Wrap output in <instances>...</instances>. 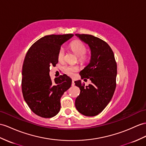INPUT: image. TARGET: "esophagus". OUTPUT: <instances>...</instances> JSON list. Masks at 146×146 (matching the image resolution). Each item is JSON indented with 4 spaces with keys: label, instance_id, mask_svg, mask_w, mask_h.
I'll list each match as a JSON object with an SVG mask.
<instances>
[{
    "label": "esophagus",
    "instance_id": "esophagus-1",
    "mask_svg": "<svg viewBox=\"0 0 146 146\" xmlns=\"http://www.w3.org/2000/svg\"><path fill=\"white\" fill-rule=\"evenodd\" d=\"M74 85H75V83H74V80H72V86H74Z\"/></svg>",
    "mask_w": 146,
    "mask_h": 146
}]
</instances>
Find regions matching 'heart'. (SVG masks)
<instances>
[{
    "label": "heart",
    "mask_w": 146,
    "mask_h": 146,
    "mask_svg": "<svg viewBox=\"0 0 146 146\" xmlns=\"http://www.w3.org/2000/svg\"><path fill=\"white\" fill-rule=\"evenodd\" d=\"M70 48L77 56H79V60L81 62H85L87 61L88 56L85 53L87 48L83 42L80 41H74L70 44ZM65 55L64 49L63 48H60L58 54L59 61H63L65 58ZM79 69V67L76 66H66L64 67V72L69 76H73Z\"/></svg>",
    "instance_id": "obj_1"
}]
</instances>
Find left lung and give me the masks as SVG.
Returning <instances> with one entry per match:
<instances>
[{
    "mask_svg": "<svg viewBox=\"0 0 146 146\" xmlns=\"http://www.w3.org/2000/svg\"><path fill=\"white\" fill-rule=\"evenodd\" d=\"M76 35L90 49V63L79 74L82 79H89L92 84L85 86L80 80L75 81L76 85L80 90L75 105L81 114L94 116L105 109L114 94L117 64L114 53L105 41L90 35Z\"/></svg>",
    "mask_w": 146,
    "mask_h": 146,
    "instance_id": "1",
    "label": "left lung"
}]
</instances>
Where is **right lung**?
I'll return each mask as SVG.
<instances>
[{"instance_id": "1", "label": "right lung", "mask_w": 146, "mask_h": 146, "mask_svg": "<svg viewBox=\"0 0 146 146\" xmlns=\"http://www.w3.org/2000/svg\"><path fill=\"white\" fill-rule=\"evenodd\" d=\"M73 34L51 35L39 39L25 56L22 67V89L25 101L31 110L42 118L56 116L61 109V99L69 89L72 79L66 74L52 80L49 67L58 62L61 45Z\"/></svg>"}]
</instances>
